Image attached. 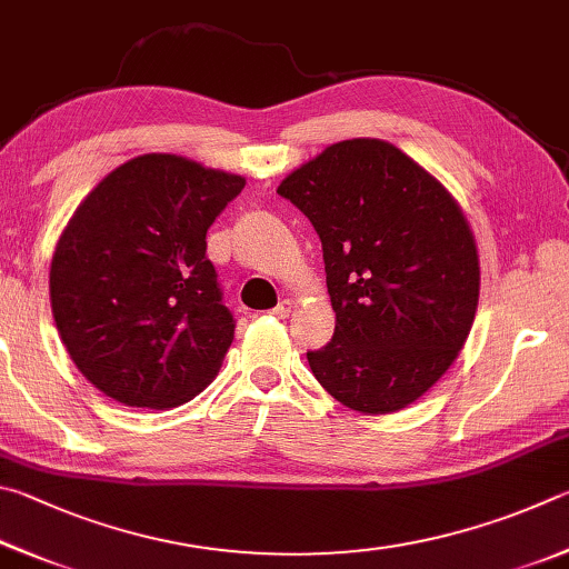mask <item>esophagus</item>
Segmentation results:
<instances>
[{
	"instance_id": "obj_1",
	"label": "esophagus",
	"mask_w": 569,
	"mask_h": 569,
	"mask_svg": "<svg viewBox=\"0 0 569 569\" xmlns=\"http://www.w3.org/2000/svg\"><path fill=\"white\" fill-rule=\"evenodd\" d=\"M269 312H272L274 317H290V312H292V302H290V300H282V302H279V305L274 307V310H269Z\"/></svg>"
}]
</instances>
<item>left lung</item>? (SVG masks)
<instances>
[{"instance_id": "1", "label": "left lung", "mask_w": 569, "mask_h": 569, "mask_svg": "<svg viewBox=\"0 0 569 569\" xmlns=\"http://www.w3.org/2000/svg\"><path fill=\"white\" fill-rule=\"evenodd\" d=\"M277 192L320 234L337 315L307 352L337 402L387 415L430 390L457 360L480 300V259L455 197L382 139H345Z\"/></svg>"}]
</instances>
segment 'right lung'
Masks as SVG:
<instances>
[{
  "label": "right lung",
  "instance_id": "right-lung-1",
  "mask_svg": "<svg viewBox=\"0 0 569 569\" xmlns=\"http://www.w3.org/2000/svg\"><path fill=\"white\" fill-rule=\"evenodd\" d=\"M244 177L177 154L109 172L59 237L49 300L69 357L127 407L184 405L214 380L234 317L222 305L207 229Z\"/></svg>",
  "mask_w": 569,
  "mask_h": 569
}]
</instances>
